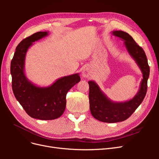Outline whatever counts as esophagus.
<instances>
[{
	"mask_svg": "<svg viewBox=\"0 0 159 159\" xmlns=\"http://www.w3.org/2000/svg\"><path fill=\"white\" fill-rule=\"evenodd\" d=\"M91 74H92V71H91V68L89 67H86V68H85L82 70L81 75H82V77L84 78H88L91 75Z\"/></svg>",
	"mask_w": 159,
	"mask_h": 159,
	"instance_id": "obj_1",
	"label": "esophagus"
}]
</instances>
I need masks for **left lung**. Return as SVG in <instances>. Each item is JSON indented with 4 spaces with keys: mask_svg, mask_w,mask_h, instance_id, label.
I'll use <instances>...</instances> for the list:
<instances>
[{
    "mask_svg": "<svg viewBox=\"0 0 159 159\" xmlns=\"http://www.w3.org/2000/svg\"><path fill=\"white\" fill-rule=\"evenodd\" d=\"M112 34L124 41V46L140 68L143 79L136 95L128 101L115 102L111 100L94 81H89V109L93 117L99 121L117 123L128 119L141 105L147 90V80L150 68L145 52L128 33L121 30L113 31Z\"/></svg>",
    "mask_w": 159,
    "mask_h": 159,
    "instance_id": "1",
    "label": "left lung"
}]
</instances>
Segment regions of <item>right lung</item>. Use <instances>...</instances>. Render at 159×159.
I'll list each match as a JSON object with an SVG mask.
<instances>
[{
	"instance_id": "1",
	"label": "right lung",
	"mask_w": 159,
	"mask_h": 159,
	"mask_svg": "<svg viewBox=\"0 0 159 159\" xmlns=\"http://www.w3.org/2000/svg\"><path fill=\"white\" fill-rule=\"evenodd\" d=\"M48 35V32H38L22 40L11 64L14 96L29 116L40 120L60 117L66 109L67 92L80 81L78 73L61 77L48 87H40L27 78L25 70L27 51L33 42Z\"/></svg>"
}]
</instances>
